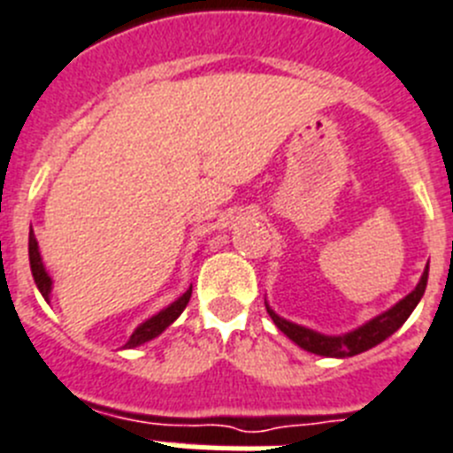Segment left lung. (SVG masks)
Segmentation results:
<instances>
[{
	"label": "left lung",
	"mask_w": 453,
	"mask_h": 453,
	"mask_svg": "<svg viewBox=\"0 0 453 453\" xmlns=\"http://www.w3.org/2000/svg\"><path fill=\"white\" fill-rule=\"evenodd\" d=\"M426 280H428V265L424 276H421V280L417 283V288L410 292L408 297L401 299V302H398L394 309L387 311V313L378 315V318H373V320L366 322V325L359 326V329H355V332L345 334V336H322V334L311 332V329H306V326L292 325V322L283 320V318H279L272 309H267V313L272 315V320L276 322V326H279L285 336L290 338V341H295L299 348L313 352V355L355 357L359 355V352H364V349H371L378 343H382L385 338H389L391 334L396 332L403 322L408 320L410 313L414 311V306H417L419 299L424 297Z\"/></svg>",
	"instance_id": "1"
}]
</instances>
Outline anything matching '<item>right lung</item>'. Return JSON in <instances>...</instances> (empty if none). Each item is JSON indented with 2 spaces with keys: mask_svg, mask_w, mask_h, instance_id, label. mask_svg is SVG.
Listing matches in <instances>:
<instances>
[{
  "mask_svg": "<svg viewBox=\"0 0 453 453\" xmlns=\"http://www.w3.org/2000/svg\"><path fill=\"white\" fill-rule=\"evenodd\" d=\"M29 265H32L34 283H36V288L41 290V295L48 299L50 297L52 280L43 269V262H41V253H39V244H36V237H34V233H29ZM188 299H191V288H188V290H186L184 295L177 299V302L170 303L168 309L161 311V313L154 315V318H150L147 322H142V325H140L138 329L131 334V338H128L124 348H135V345H142V343H147V341H151L154 336H158V334H161L165 326H170L174 320H177V318H180L181 311H184L186 303H188Z\"/></svg>",
  "mask_w": 453,
  "mask_h": 453,
  "instance_id": "1",
  "label": "right lung"
}]
</instances>
